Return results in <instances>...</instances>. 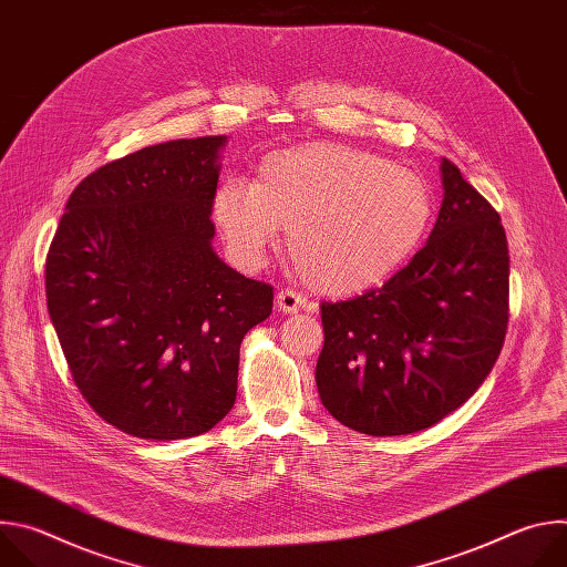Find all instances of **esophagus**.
<instances>
[{"mask_svg":"<svg viewBox=\"0 0 567 567\" xmlns=\"http://www.w3.org/2000/svg\"><path fill=\"white\" fill-rule=\"evenodd\" d=\"M276 305L282 313H296L300 309H305V298L298 296L296 291H289V289H282L276 293Z\"/></svg>","mask_w":567,"mask_h":567,"instance_id":"obj_1","label":"esophagus"}]
</instances>
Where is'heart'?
Listing matches in <instances>:
<instances>
[{"instance_id":"1","label":"heart","mask_w":567,"mask_h":567,"mask_svg":"<svg viewBox=\"0 0 567 567\" xmlns=\"http://www.w3.org/2000/svg\"><path fill=\"white\" fill-rule=\"evenodd\" d=\"M228 256L262 265L287 226V249L305 282L326 296H354L406 265L433 224L424 177L334 141L267 154L254 184L224 182L210 202Z\"/></svg>"}]
</instances>
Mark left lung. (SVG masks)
<instances>
[{"label":"left lung","mask_w":567,"mask_h":567,"mask_svg":"<svg viewBox=\"0 0 567 567\" xmlns=\"http://www.w3.org/2000/svg\"><path fill=\"white\" fill-rule=\"evenodd\" d=\"M444 199L424 249L381 289L322 302V406L374 435L424 431L492 372L507 332L509 251L501 215L440 161Z\"/></svg>","instance_id":"8db88e82"}]
</instances>
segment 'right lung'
Wrapping results in <instances>:
<instances>
[{
	"instance_id": "1",
	"label": "right lung",
	"mask_w": 567,
	"mask_h": 567,
	"mask_svg": "<svg viewBox=\"0 0 567 567\" xmlns=\"http://www.w3.org/2000/svg\"><path fill=\"white\" fill-rule=\"evenodd\" d=\"M226 141H166L99 168L71 193L47 256V307L75 385L141 440L221 422L239 343L274 307L269 285L213 249Z\"/></svg>"
}]
</instances>
